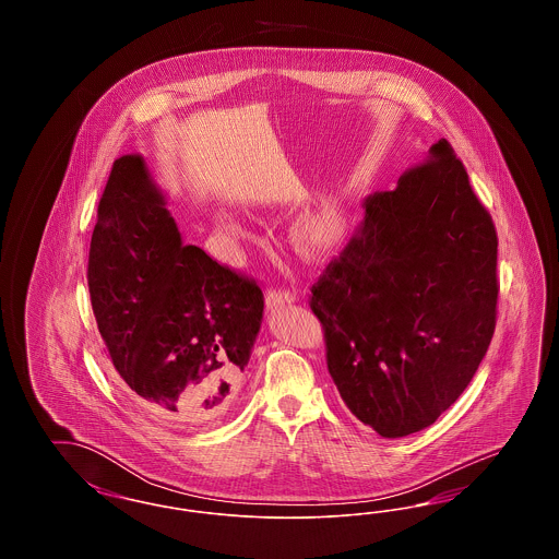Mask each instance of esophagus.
<instances>
[{
  "label": "esophagus",
  "mask_w": 559,
  "mask_h": 559,
  "mask_svg": "<svg viewBox=\"0 0 559 559\" xmlns=\"http://www.w3.org/2000/svg\"><path fill=\"white\" fill-rule=\"evenodd\" d=\"M295 301V295L289 292H281V289H270L266 293V308L267 310H276L285 304H293Z\"/></svg>",
  "instance_id": "esophagus-1"
}]
</instances>
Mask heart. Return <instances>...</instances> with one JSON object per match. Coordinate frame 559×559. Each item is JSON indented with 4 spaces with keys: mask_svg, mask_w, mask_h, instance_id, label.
Masks as SVG:
<instances>
[{
    "mask_svg": "<svg viewBox=\"0 0 559 559\" xmlns=\"http://www.w3.org/2000/svg\"><path fill=\"white\" fill-rule=\"evenodd\" d=\"M215 226L233 239H240L245 233L233 215L215 212ZM346 212L335 199H322L308 210L299 213L292 224L293 249L304 260H324L346 239Z\"/></svg>",
    "mask_w": 559,
    "mask_h": 559,
    "instance_id": "b5f03b06",
    "label": "heart"
}]
</instances>
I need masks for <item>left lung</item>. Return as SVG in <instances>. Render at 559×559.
I'll return each instance as SVG.
<instances>
[{
    "label": "left lung",
    "instance_id": "8db88e82",
    "mask_svg": "<svg viewBox=\"0 0 559 559\" xmlns=\"http://www.w3.org/2000/svg\"><path fill=\"white\" fill-rule=\"evenodd\" d=\"M365 219L312 287L326 367L383 438L431 426L463 394L497 322V233L442 138Z\"/></svg>",
    "mask_w": 559,
    "mask_h": 559
}]
</instances>
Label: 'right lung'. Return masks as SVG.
<instances>
[{"instance_id":"1","label":"right lung","mask_w":559,"mask_h":559,"mask_svg":"<svg viewBox=\"0 0 559 559\" xmlns=\"http://www.w3.org/2000/svg\"><path fill=\"white\" fill-rule=\"evenodd\" d=\"M87 285L110 369L151 415L203 426L228 411L260 333L264 295L182 242L142 155L112 163Z\"/></svg>"}]
</instances>
